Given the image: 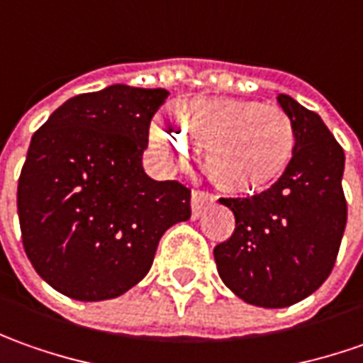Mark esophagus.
Returning <instances> with one entry per match:
<instances>
[{"instance_id": "34e87169", "label": "esophagus", "mask_w": 363, "mask_h": 363, "mask_svg": "<svg viewBox=\"0 0 363 363\" xmlns=\"http://www.w3.org/2000/svg\"><path fill=\"white\" fill-rule=\"evenodd\" d=\"M215 201V194L205 193V191H193V196H191V206H193V219H199L201 213L205 211V206L208 203Z\"/></svg>"}]
</instances>
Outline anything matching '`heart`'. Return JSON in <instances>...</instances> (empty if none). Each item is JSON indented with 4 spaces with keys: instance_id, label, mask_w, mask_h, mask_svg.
I'll list each match as a JSON object with an SVG mask.
<instances>
[{
    "instance_id": "1",
    "label": "heart",
    "mask_w": 363,
    "mask_h": 363,
    "mask_svg": "<svg viewBox=\"0 0 363 363\" xmlns=\"http://www.w3.org/2000/svg\"><path fill=\"white\" fill-rule=\"evenodd\" d=\"M177 122L157 120L150 143L160 157L184 164L205 148L206 170L229 193H255L287 170L295 128L279 106L237 98H196L174 110Z\"/></svg>"
}]
</instances>
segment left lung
Masks as SVG:
<instances>
[{
  "label": "left lung",
  "instance_id": "obj_1",
  "mask_svg": "<svg viewBox=\"0 0 363 363\" xmlns=\"http://www.w3.org/2000/svg\"><path fill=\"white\" fill-rule=\"evenodd\" d=\"M277 102L294 122V158L267 191L220 199L235 215V231L213 251L223 283L259 307H289L319 289L347 220L344 148L315 112L287 94Z\"/></svg>",
  "mask_w": 363,
  "mask_h": 363
}]
</instances>
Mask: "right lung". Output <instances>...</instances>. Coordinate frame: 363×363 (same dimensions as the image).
Here are the masks:
<instances>
[{
    "mask_svg": "<svg viewBox=\"0 0 363 363\" xmlns=\"http://www.w3.org/2000/svg\"><path fill=\"white\" fill-rule=\"evenodd\" d=\"M167 96L112 84L69 98L32 136L18 182L21 241L60 294H126L150 271L164 231L191 219V191L143 169L150 120Z\"/></svg>",
    "mask_w": 363,
    "mask_h": 363,
    "instance_id": "1",
    "label": "right lung"
}]
</instances>
